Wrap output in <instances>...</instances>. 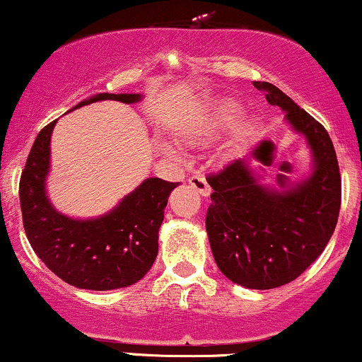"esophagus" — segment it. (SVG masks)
I'll return each mask as SVG.
<instances>
[{"instance_id":"esophagus-1","label":"esophagus","mask_w":362,"mask_h":362,"mask_svg":"<svg viewBox=\"0 0 362 362\" xmlns=\"http://www.w3.org/2000/svg\"><path fill=\"white\" fill-rule=\"evenodd\" d=\"M189 185L192 187V189L197 190L201 195H204V197H207V195L211 194V187H209V184H207L206 177L202 175V173H195V175L190 177Z\"/></svg>"}]
</instances>
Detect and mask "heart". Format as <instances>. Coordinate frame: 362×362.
<instances>
[{"label":"heart","mask_w":362,"mask_h":362,"mask_svg":"<svg viewBox=\"0 0 362 362\" xmlns=\"http://www.w3.org/2000/svg\"><path fill=\"white\" fill-rule=\"evenodd\" d=\"M238 114H240V107L236 105V103H233V102L224 103V105H221V109H219L218 124L221 127H230L231 124H233L236 120V117H238ZM180 139L187 144L192 143V138H189V136H182ZM161 148H163L165 151H172V148H170L168 144H161Z\"/></svg>","instance_id":"1"}]
</instances>
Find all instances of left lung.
I'll return each mask as SVG.
<instances>
[{
  "label": "left lung",
  "mask_w": 362,
  "mask_h": 362,
  "mask_svg": "<svg viewBox=\"0 0 362 362\" xmlns=\"http://www.w3.org/2000/svg\"><path fill=\"white\" fill-rule=\"evenodd\" d=\"M291 127L308 141L313 172L291 189L262 184L247 160L207 175L213 187L206 230L219 271L248 289H272L300 277L325 250L340 211V172L325 127L267 81H253Z\"/></svg>",
  "instance_id": "obj_1"
}]
</instances>
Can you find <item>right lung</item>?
Segmentation results:
<instances>
[{"label": "right lung", "mask_w": 362, "mask_h": 362, "mask_svg": "<svg viewBox=\"0 0 362 362\" xmlns=\"http://www.w3.org/2000/svg\"><path fill=\"white\" fill-rule=\"evenodd\" d=\"M98 100L134 103L141 95L98 93L73 109ZM54 124L56 120L39 132L20 177V207L28 242L37 257L74 288L109 291L134 284L156 259L158 230L168 195L180 182L146 178L100 218L74 219L61 214L45 194Z\"/></svg>", "instance_id": "obj_1"}]
</instances>
